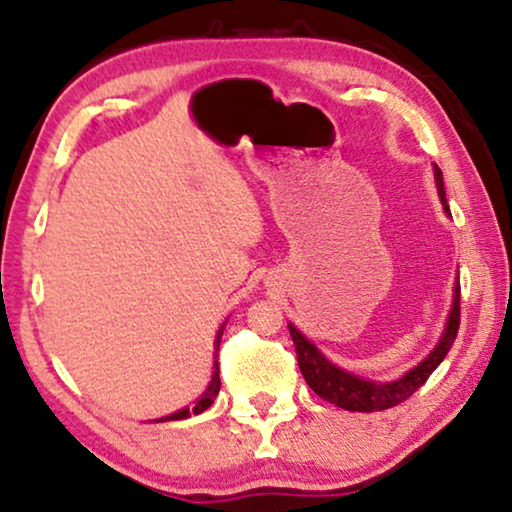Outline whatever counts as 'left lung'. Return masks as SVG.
<instances>
[{"mask_svg": "<svg viewBox=\"0 0 512 512\" xmlns=\"http://www.w3.org/2000/svg\"><path fill=\"white\" fill-rule=\"evenodd\" d=\"M435 182H438L442 206H445V210L449 213L445 187H442V173L438 166H435ZM459 323H461V288L456 285L452 313H449L447 330L445 335H442L440 344L428 353L424 363H419L414 370L407 372L405 377H400L398 381H388V384H377V381L360 379L356 374L339 370V367L332 365L330 360H327L323 353H320L316 346H313L309 339L297 330L295 325H290V337L292 342H295L299 370H302L306 384L311 386L313 393L320 395V398L327 400V403L342 407V410H349V412H381V410H388V407L405 403L417 388L426 384V379L431 377L435 367L445 360L449 349H452L456 332H459Z\"/></svg>", "mask_w": 512, "mask_h": 512, "instance_id": "1", "label": "left lung"}]
</instances>
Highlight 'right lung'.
I'll return each instance as SVG.
<instances>
[{
	"instance_id": "obj_1",
	"label": "right lung",
	"mask_w": 512,
	"mask_h": 512,
	"mask_svg": "<svg viewBox=\"0 0 512 512\" xmlns=\"http://www.w3.org/2000/svg\"><path fill=\"white\" fill-rule=\"evenodd\" d=\"M220 337H222V330L217 332V342H215V346H220ZM217 393H220V365L215 363V372H213V379H210V386L206 388V393L201 395L199 400H196V405L192 407V410H180V412H175V414H170V417H166V419H161V421H177V419H187L189 414H201V412H206L210 405H213V400L217 398Z\"/></svg>"
}]
</instances>
